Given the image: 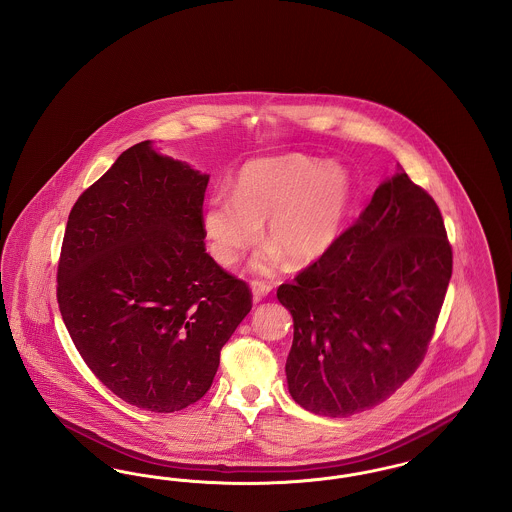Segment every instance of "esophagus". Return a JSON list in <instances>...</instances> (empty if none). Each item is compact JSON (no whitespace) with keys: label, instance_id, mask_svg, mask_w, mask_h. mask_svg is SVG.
Returning <instances> with one entry per match:
<instances>
[{"label":"esophagus","instance_id":"esophagus-1","mask_svg":"<svg viewBox=\"0 0 512 512\" xmlns=\"http://www.w3.org/2000/svg\"><path fill=\"white\" fill-rule=\"evenodd\" d=\"M251 290H253V299L261 301L263 297H267L268 293L272 292V286L263 280H253Z\"/></svg>","mask_w":512,"mask_h":512}]
</instances>
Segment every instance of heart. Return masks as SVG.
Masks as SVG:
<instances>
[{
  "label": "heart",
  "instance_id": "1",
  "mask_svg": "<svg viewBox=\"0 0 512 512\" xmlns=\"http://www.w3.org/2000/svg\"><path fill=\"white\" fill-rule=\"evenodd\" d=\"M349 201V180L336 165L307 155L265 157L245 163L232 195L213 192L203 205V230L222 267H234L257 242L265 222L267 245L253 259L274 272L284 255L295 265L318 259L334 244Z\"/></svg>",
  "mask_w": 512,
  "mask_h": 512
}]
</instances>
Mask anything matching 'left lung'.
I'll return each instance as SVG.
<instances>
[{"label": "left lung", "instance_id": "8db88e82", "mask_svg": "<svg viewBox=\"0 0 512 512\" xmlns=\"http://www.w3.org/2000/svg\"><path fill=\"white\" fill-rule=\"evenodd\" d=\"M453 272L438 203L405 171L276 292L292 313L293 401L341 418L386 401L424 361Z\"/></svg>", "mask_w": 512, "mask_h": 512}]
</instances>
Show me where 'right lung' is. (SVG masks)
<instances>
[{
    "instance_id": "1",
    "label": "right lung",
    "mask_w": 512,
    "mask_h": 512,
    "mask_svg": "<svg viewBox=\"0 0 512 512\" xmlns=\"http://www.w3.org/2000/svg\"><path fill=\"white\" fill-rule=\"evenodd\" d=\"M207 182L140 142L82 192L65 228L57 303L74 347L107 390L151 413L209 391L253 307L205 249Z\"/></svg>"
}]
</instances>
